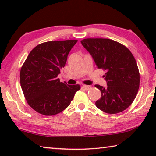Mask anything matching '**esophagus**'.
<instances>
[{
	"mask_svg": "<svg viewBox=\"0 0 156 156\" xmlns=\"http://www.w3.org/2000/svg\"><path fill=\"white\" fill-rule=\"evenodd\" d=\"M83 88H84V89H87V90H89V89H90L91 88V86H90V85H83Z\"/></svg>",
	"mask_w": 156,
	"mask_h": 156,
	"instance_id": "34e87169",
	"label": "esophagus"
}]
</instances>
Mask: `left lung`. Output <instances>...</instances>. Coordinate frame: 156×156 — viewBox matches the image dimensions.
Returning <instances> with one entry per match:
<instances>
[{
	"instance_id": "1",
	"label": "left lung",
	"mask_w": 156,
	"mask_h": 156,
	"mask_svg": "<svg viewBox=\"0 0 156 156\" xmlns=\"http://www.w3.org/2000/svg\"><path fill=\"white\" fill-rule=\"evenodd\" d=\"M97 67L106 71L107 87H95L101 91L96 107L107 113L123 112L130 106L138 94L140 73L135 58L125 45L107 38H86L81 41Z\"/></svg>"
}]
</instances>
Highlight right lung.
<instances>
[{
    "mask_svg": "<svg viewBox=\"0 0 156 156\" xmlns=\"http://www.w3.org/2000/svg\"><path fill=\"white\" fill-rule=\"evenodd\" d=\"M77 40L48 41L31 50L21 67L20 86L28 105L41 114L54 115L65 110L79 84L68 85L58 75Z\"/></svg>",
    "mask_w": 156,
    "mask_h": 156,
    "instance_id": "add662e5",
    "label": "right lung"
}]
</instances>
